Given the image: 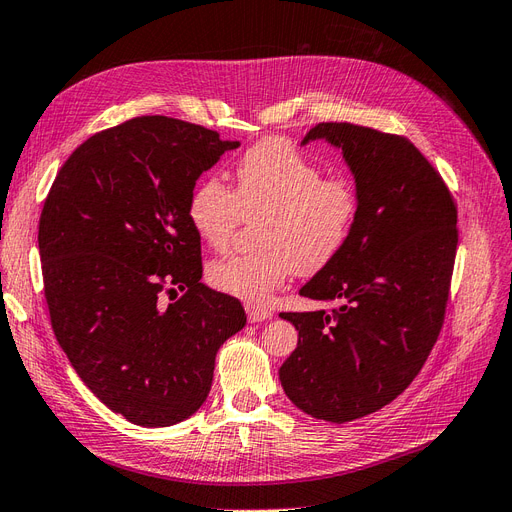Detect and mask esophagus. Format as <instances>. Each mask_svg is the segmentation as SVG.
<instances>
[{
  "instance_id": "34e87169",
  "label": "esophagus",
  "mask_w": 512,
  "mask_h": 512,
  "mask_svg": "<svg viewBox=\"0 0 512 512\" xmlns=\"http://www.w3.org/2000/svg\"><path fill=\"white\" fill-rule=\"evenodd\" d=\"M246 315H249L251 323H259V321H266L272 317V312L268 308H261V306H246Z\"/></svg>"
}]
</instances>
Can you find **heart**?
<instances>
[{
    "mask_svg": "<svg viewBox=\"0 0 512 512\" xmlns=\"http://www.w3.org/2000/svg\"><path fill=\"white\" fill-rule=\"evenodd\" d=\"M236 189L206 176L189 195L187 217L210 249H223L242 219H259L249 255H225L208 266V283L249 304L295 272L315 274L346 246L359 212V193L349 178H325L317 163L289 142L270 138L253 146L236 166Z\"/></svg>",
    "mask_w": 512,
    "mask_h": 512,
    "instance_id": "obj_1",
    "label": "heart"
}]
</instances>
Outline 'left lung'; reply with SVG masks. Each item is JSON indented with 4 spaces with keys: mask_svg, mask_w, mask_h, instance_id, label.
I'll return each mask as SVG.
<instances>
[{
    "mask_svg": "<svg viewBox=\"0 0 512 512\" xmlns=\"http://www.w3.org/2000/svg\"><path fill=\"white\" fill-rule=\"evenodd\" d=\"M340 148L359 193L342 253L300 289L332 312H280L298 346L278 376L306 415L346 423L387 406L438 340L457 251V208L408 138L353 123H319L302 144Z\"/></svg>",
    "mask_w": 512,
    "mask_h": 512,
    "instance_id": "8db88e82",
    "label": "left lung"
}]
</instances>
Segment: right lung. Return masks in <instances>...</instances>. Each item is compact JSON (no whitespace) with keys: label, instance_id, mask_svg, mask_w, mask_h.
<instances>
[{"label":"right lung","instance_id":"1","mask_svg":"<svg viewBox=\"0 0 512 512\" xmlns=\"http://www.w3.org/2000/svg\"><path fill=\"white\" fill-rule=\"evenodd\" d=\"M240 142L170 117H136L82 142L42 208L38 246L53 332L112 412L142 427L189 419L242 304L202 278L187 202ZM184 295L163 305V294Z\"/></svg>","mask_w":512,"mask_h":512}]
</instances>
